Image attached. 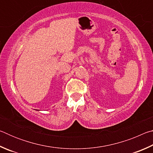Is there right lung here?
<instances>
[{
    "mask_svg": "<svg viewBox=\"0 0 153 153\" xmlns=\"http://www.w3.org/2000/svg\"><path fill=\"white\" fill-rule=\"evenodd\" d=\"M37 111H39V110H37Z\"/></svg>",
    "mask_w": 153,
    "mask_h": 153,
    "instance_id": "1",
    "label": "right lung"
}]
</instances>
